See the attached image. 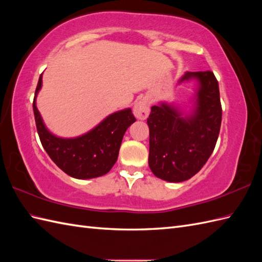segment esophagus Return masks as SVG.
Returning a JSON list of instances; mask_svg holds the SVG:
<instances>
[{
	"label": "esophagus",
	"mask_w": 262,
	"mask_h": 262,
	"mask_svg": "<svg viewBox=\"0 0 262 262\" xmlns=\"http://www.w3.org/2000/svg\"><path fill=\"white\" fill-rule=\"evenodd\" d=\"M134 115L137 119L145 120L149 115V101L148 99L143 98L135 103L134 105Z\"/></svg>",
	"instance_id": "34e87169"
}]
</instances>
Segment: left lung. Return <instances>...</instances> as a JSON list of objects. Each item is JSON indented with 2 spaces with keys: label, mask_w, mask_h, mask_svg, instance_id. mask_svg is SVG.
<instances>
[{
  "label": "left lung",
  "mask_w": 262,
  "mask_h": 262,
  "mask_svg": "<svg viewBox=\"0 0 262 262\" xmlns=\"http://www.w3.org/2000/svg\"><path fill=\"white\" fill-rule=\"evenodd\" d=\"M196 82L189 111L161 101L147 118L148 165L155 177L182 182L200 171L213 153L220 134L222 105L213 72H186L178 84Z\"/></svg>",
  "instance_id": "1"
}]
</instances>
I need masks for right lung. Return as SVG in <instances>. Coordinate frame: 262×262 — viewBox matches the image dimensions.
Segmentation results:
<instances>
[{"label": "right lung", "instance_id": "1", "mask_svg": "<svg viewBox=\"0 0 262 262\" xmlns=\"http://www.w3.org/2000/svg\"><path fill=\"white\" fill-rule=\"evenodd\" d=\"M41 85L42 74L39 77L32 107L38 135L49 158L75 179H92L108 173L118 159L125 132L136 121L132 109L116 111L83 135L59 137L48 130L37 109L36 98Z\"/></svg>", "mask_w": 262, "mask_h": 262}]
</instances>
